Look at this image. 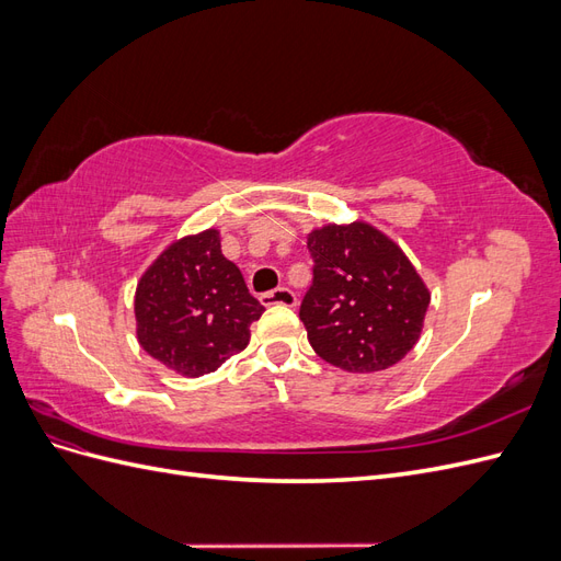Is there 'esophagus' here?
Returning <instances> with one entry per match:
<instances>
[{"label":"esophagus","mask_w":561,"mask_h":561,"mask_svg":"<svg viewBox=\"0 0 561 561\" xmlns=\"http://www.w3.org/2000/svg\"><path fill=\"white\" fill-rule=\"evenodd\" d=\"M260 301L264 304V307H295L297 297H295L290 287H276V290L264 293L260 297Z\"/></svg>","instance_id":"esophagus-1"}]
</instances>
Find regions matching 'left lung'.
<instances>
[{
    "instance_id": "8db88e82",
    "label": "left lung",
    "mask_w": 561,
    "mask_h": 561,
    "mask_svg": "<svg viewBox=\"0 0 561 561\" xmlns=\"http://www.w3.org/2000/svg\"><path fill=\"white\" fill-rule=\"evenodd\" d=\"M307 248L313 283L299 318L313 351L360 375L400 363L419 342L431 304L404 252L367 222L313 229Z\"/></svg>"
}]
</instances>
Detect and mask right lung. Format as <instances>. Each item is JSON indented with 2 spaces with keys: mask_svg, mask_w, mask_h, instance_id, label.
<instances>
[{
  "mask_svg": "<svg viewBox=\"0 0 561 561\" xmlns=\"http://www.w3.org/2000/svg\"><path fill=\"white\" fill-rule=\"evenodd\" d=\"M262 313L217 229L168 245L135 290L140 346L182 377L210 375L243 351Z\"/></svg>",
  "mask_w": 561,
  "mask_h": 561,
  "instance_id": "obj_1",
  "label": "right lung"
}]
</instances>
